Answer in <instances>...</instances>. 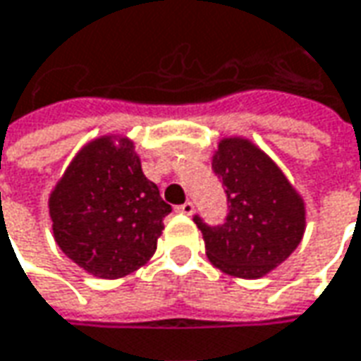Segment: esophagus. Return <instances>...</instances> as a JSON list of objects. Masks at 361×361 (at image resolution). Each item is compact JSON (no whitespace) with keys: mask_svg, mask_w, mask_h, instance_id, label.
I'll return each mask as SVG.
<instances>
[{"mask_svg":"<svg viewBox=\"0 0 361 361\" xmlns=\"http://www.w3.org/2000/svg\"><path fill=\"white\" fill-rule=\"evenodd\" d=\"M176 212L183 213V215H191V213L195 212V207H193V203H191V201H185V203H181V205L176 207Z\"/></svg>","mask_w":361,"mask_h":361,"instance_id":"34e87169","label":"esophagus"}]
</instances>
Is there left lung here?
I'll return each instance as SVG.
<instances>
[{
  "mask_svg": "<svg viewBox=\"0 0 361 361\" xmlns=\"http://www.w3.org/2000/svg\"><path fill=\"white\" fill-rule=\"evenodd\" d=\"M213 171L223 181L229 213L203 233L205 252L219 271L239 279H261L286 261L302 241L306 209L283 170L251 140L223 138L213 154Z\"/></svg>",
  "mask_w": 361,
  "mask_h": 361,
  "instance_id": "obj_1",
  "label": "left lung"
}]
</instances>
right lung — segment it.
Masks as SVG:
<instances>
[{"mask_svg": "<svg viewBox=\"0 0 361 361\" xmlns=\"http://www.w3.org/2000/svg\"><path fill=\"white\" fill-rule=\"evenodd\" d=\"M170 212L144 176L134 142L118 136L88 142L49 197L61 251L98 279H120L148 263Z\"/></svg>", "mask_w": 361, "mask_h": 361, "instance_id": "obj_1", "label": "right lung"}]
</instances>
